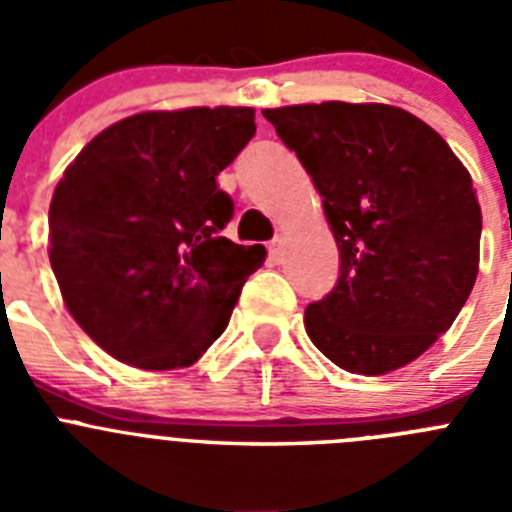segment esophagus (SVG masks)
Instances as JSON below:
<instances>
[{
    "label": "esophagus",
    "mask_w": 512,
    "mask_h": 512,
    "mask_svg": "<svg viewBox=\"0 0 512 512\" xmlns=\"http://www.w3.org/2000/svg\"><path fill=\"white\" fill-rule=\"evenodd\" d=\"M269 256L274 264H282L284 261V238L282 235H277V238L269 243Z\"/></svg>",
    "instance_id": "obj_1"
}]
</instances>
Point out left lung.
Returning a JSON list of instances; mask_svg holds the SVG:
<instances>
[{
	"label": "left lung",
	"instance_id": "8db88e82",
	"mask_svg": "<svg viewBox=\"0 0 512 512\" xmlns=\"http://www.w3.org/2000/svg\"><path fill=\"white\" fill-rule=\"evenodd\" d=\"M323 197L341 259L305 310L310 341L351 374L395 372L451 328L479 271L482 210L449 143L392 104L264 110Z\"/></svg>",
	"mask_w": 512,
	"mask_h": 512
}]
</instances>
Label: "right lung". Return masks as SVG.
I'll return each mask as SVG.
<instances>
[{"label":"right lung","mask_w":512,"mask_h":512,"mask_svg":"<svg viewBox=\"0 0 512 512\" xmlns=\"http://www.w3.org/2000/svg\"><path fill=\"white\" fill-rule=\"evenodd\" d=\"M256 133L251 107L138 112L63 171L48 256L89 338L146 372L192 366L228 328L264 246L223 235L233 200L217 174Z\"/></svg>","instance_id":"add662e5"}]
</instances>
